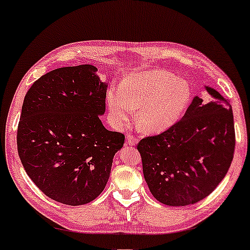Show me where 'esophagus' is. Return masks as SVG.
<instances>
[{
	"label": "esophagus",
	"mask_w": 250,
	"mask_h": 250,
	"mask_svg": "<svg viewBox=\"0 0 250 250\" xmlns=\"http://www.w3.org/2000/svg\"><path fill=\"white\" fill-rule=\"evenodd\" d=\"M138 143V140L135 136H133V135H127L126 136V144L127 145H130V146H135Z\"/></svg>",
	"instance_id": "34e87169"
}]
</instances>
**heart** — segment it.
Here are the masks:
<instances>
[{
  "label": "heart",
  "mask_w": 250,
  "mask_h": 250,
  "mask_svg": "<svg viewBox=\"0 0 250 250\" xmlns=\"http://www.w3.org/2000/svg\"><path fill=\"white\" fill-rule=\"evenodd\" d=\"M190 97L185 80L162 69H147L123 80L120 91H108L106 103L117 127H125L137 108V127L147 134H158L179 121Z\"/></svg>",
  "instance_id": "b5f03b06"
}]
</instances>
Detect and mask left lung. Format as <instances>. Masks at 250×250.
Masks as SVG:
<instances>
[{
    "instance_id": "8db88e82",
    "label": "left lung",
    "mask_w": 250,
    "mask_h": 250,
    "mask_svg": "<svg viewBox=\"0 0 250 250\" xmlns=\"http://www.w3.org/2000/svg\"><path fill=\"white\" fill-rule=\"evenodd\" d=\"M205 88L210 102L195 96L181 121L137 145L145 181L164 205L204 199L230 167L236 143L231 106L216 89Z\"/></svg>"
}]
</instances>
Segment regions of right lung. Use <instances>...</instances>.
Masks as SVG:
<instances>
[{
    "instance_id": "obj_1",
    "label": "right lung",
    "mask_w": 250,
    "mask_h": 250,
    "mask_svg": "<svg viewBox=\"0 0 250 250\" xmlns=\"http://www.w3.org/2000/svg\"><path fill=\"white\" fill-rule=\"evenodd\" d=\"M84 64L53 69L35 81L24 98L18 150L33 183L55 202L79 206L107 184L122 133L102 124L107 85Z\"/></svg>"
}]
</instances>
